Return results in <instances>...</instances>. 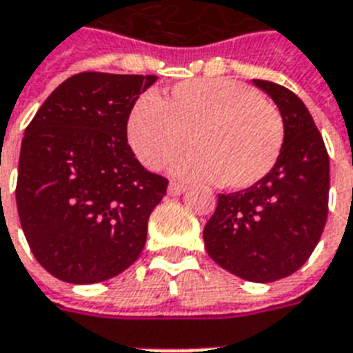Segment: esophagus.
<instances>
[{
  "label": "esophagus",
  "instance_id": "34e87169",
  "mask_svg": "<svg viewBox=\"0 0 353 353\" xmlns=\"http://www.w3.org/2000/svg\"><path fill=\"white\" fill-rule=\"evenodd\" d=\"M186 192V186L184 184H180V182H169V188H167V194L173 195V197H176V195L184 194Z\"/></svg>",
  "mask_w": 353,
  "mask_h": 353
}]
</instances>
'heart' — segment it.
Returning <instances> with one entry per match:
<instances>
[{
  "label": "heart",
  "instance_id": "1",
  "mask_svg": "<svg viewBox=\"0 0 353 353\" xmlns=\"http://www.w3.org/2000/svg\"><path fill=\"white\" fill-rule=\"evenodd\" d=\"M280 110L250 86L230 79H195L165 97L146 95L133 107L128 139L152 171L169 165L192 145L174 171L186 179L218 180L228 190L254 186L279 161L284 146Z\"/></svg>",
  "mask_w": 353,
  "mask_h": 353
}]
</instances>
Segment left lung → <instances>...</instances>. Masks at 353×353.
Wrapping results in <instances>:
<instances>
[{
    "instance_id": "obj_1",
    "label": "left lung",
    "mask_w": 353,
    "mask_h": 353,
    "mask_svg": "<svg viewBox=\"0 0 353 353\" xmlns=\"http://www.w3.org/2000/svg\"><path fill=\"white\" fill-rule=\"evenodd\" d=\"M284 120L279 161L254 186L220 194L203 230L205 248L225 271L250 282H274L310 258L327 220L329 156L310 112L292 90L254 81Z\"/></svg>"
}]
</instances>
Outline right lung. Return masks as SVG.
<instances>
[{
    "label": "right lung",
    "mask_w": 353,
    "mask_h": 353,
    "mask_svg": "<svg viewBox=\"0 0 353 353\" xmlns=\"http://www.w3.org/2000/svg\"><path fill=\"white\" fill-rule=\"evenodd\" d=\"M156 74L79 73L46 97L26 128L17 208L46 271L95 284L141 256L167 179L146 171L128 145L133 105Z\"/></svg>",
    "instance_id": "right-lung-1"
}]
</instances>
